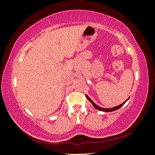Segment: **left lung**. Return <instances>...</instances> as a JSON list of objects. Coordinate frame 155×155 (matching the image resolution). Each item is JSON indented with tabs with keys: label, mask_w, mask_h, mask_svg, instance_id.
<instances>
[{
	"label": "left lung",
	"mask_w": 155,
	"mask_h": 155,
	"mask_svg": "<svg viewBox=\"0 0 155 155\" xmlns=\"http://www.w3.org/2000/svg\"><path fill=\"white\" fill-rule=\"evenodd\" d=\"M86 96V98H87V99H88V101L90 102V103L93 104V106L95 107V109H98V110H99V111H105V112H111V111H115V110H117V109H120V107H122L123 105H124V104H125V103L126 102H127L128 99H129V98H128V99L127 100V101H126L125 102H124V103H122L121 104H120V105H118V106H116V107H113V108H103V107H99L98 105H97L96 104H95L94 103V102L92 101V100H91L90 97H89L87 95H85Z\"/></svg>",
	"instance_id": "1"
}]
</instances>
